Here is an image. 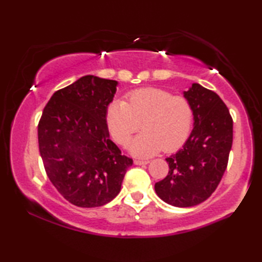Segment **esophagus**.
Here are the masks:
<instances>
[{"label": "esophagus", "instance_id": "obj_1", "mask_svg": "<svg viewBox=\"0 0 262 262\" xmlns=\"http://www.w3.org/2000/svg\"><path fill=\"white\" fill-rule=\"evenodd\" d=\"M134 163H135L136 165H145V164H148V163H149V161H144V160H138V159H136V160H134Z\"/></svg>", "mask_w": 262, "mask_h": 262}]
</instances>
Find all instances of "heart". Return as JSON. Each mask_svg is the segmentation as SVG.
Instances as JSON below:
<instances>
[{"mask_svg": "<svg viewBox=\"0 0 262 262\" xmlns=\"http://www.w3.org/2000/svg\"><path fill=\"white\" fill-rule=\"evenodd\" d=\"M192 119L191 104L185 97L161 89L133 92L127 102L115 100L105 113L110 135L120 145H127L142 124L144 132L129 145L130 153L142 158L179 148L190 134Z\"/></svg>", "mask_w": 262, "mask_h": 262, "instance_id": "b5f03b06", "label": "heart"}]
</instances>
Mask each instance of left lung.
Listing matches in <instances>:
<instances>
[{
	"instance_id": "1",
	"label": "left lung",
	"mask_w": 262,
	"mask_h": 262,
	"mask_svg": "<svg viewBox=\"0 0 262 262\" xmlns=\"http://www.w3.org/2000/svg\"><path fill=\"white\" fill-rule=\"evenodd\" d=\"M183 97L191 104L193 129L182 148L165 159L169 173L154 188L166 204L191 207L205 202L224 174L233 142V120L222 99L198 83Z\"/></svg>"
}]
</instances>
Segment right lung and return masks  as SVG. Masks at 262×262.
<instances>
[{"label":"right lung","instance_id":"right-lung-1","mask_svg":"<svg viewBox=\"0 0 262 262\" xmlns=\"http://www.w3.org/2000/svg\"><path fill=\"white\" fill-rule=\"evenodd\" d=\"M118 82L85 75L56 91L38 124L49 180L79 207H99L119 193L133 160L110 140L105 113Z\"/></svg>","mask_w":262,"mask_h":262}]
</instances>
